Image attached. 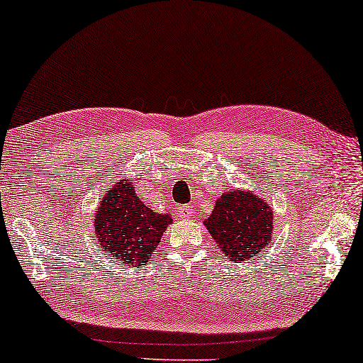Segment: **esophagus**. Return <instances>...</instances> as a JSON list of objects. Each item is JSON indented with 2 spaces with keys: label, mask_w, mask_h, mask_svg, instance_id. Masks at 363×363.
<instances>
[{
  "label": "esophagus",
  "mask_w": 363,
  "mask_h": 363,
  "mask_svg": "<svg viewBox=\"0 0 363 363\" xmlns=\"http://www.w3.org/2000/svg\"><path fill=\"white\" fill-rule=\"evenodd\" d=\"M193 214V209L189 208V206H180V208L177 209V216L178 219H183V220H188L189 217Z\"/></svg>",
  "instance_id": "34e87169"
}]
</instances>
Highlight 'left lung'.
I'll return each instance as SVG.
<instances>
[{
  "label": "left lung",
  "instance_id": "1",
  "mask_svg": "<svg viewBox=\"0 0 363 363\" xmlns=\"http://www.w3.org/2000/svg\"><path fill=\"white\" fill-rule=\"evenodd\" d=\"M204 225L230 261L258 256L274 232L272 209L266 201L242 189L222 193Z\"/></svg>",
  "mask_w": 363,
  "mask_h": 363
}]
</instances>
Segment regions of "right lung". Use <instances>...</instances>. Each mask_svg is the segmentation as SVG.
Wrapping results in <instances>:
<instances>
[{
	"label": "right lung",
	"instance_id": "1",
	"mask_svg": "<svg viewBox=\"0 0 363 363\" xmlns=\"http://www.w3.org/2000/svg\"><path fill=\"white\" fill-rule=\"evenodd\" d=\"M170 224V214H159L147 208L128 178L116 182L104 194L94 216L96 237L104 252L116 263L131 267L149 263Z\"/></svg>",
	"mask_w": 363,
	"mask_h": 363
}]
</instances>
